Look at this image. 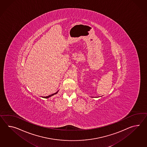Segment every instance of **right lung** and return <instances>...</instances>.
<instances>
[{
	"mask_svg": "<svg viewBox=\"0 0 147 147\" xmlns=\"http://www.w3.org/2000/svg\"><path fill=\"white\" fill-rule=\"evenodd\" d=\"M57 92H58V91H57V92H56V93H54V94H51V95H49V96H47V97H44V98H49V97H51V96H53V95H54V94H56V93H57Z\"/></svg>",
	"mask_w": 147,
	"mask_h": 147,
	"instance_id": "add662e5",
	"label": "right lung"
}]
</instances>
